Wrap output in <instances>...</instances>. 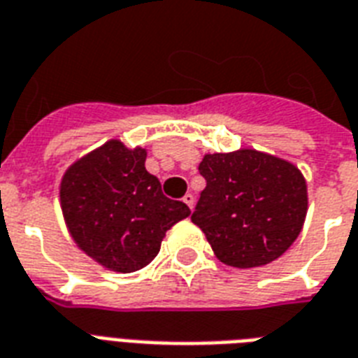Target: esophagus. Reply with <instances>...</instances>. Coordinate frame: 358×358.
Returning a JSON list of instances; mask_svg holds the SVG:
<instances>
[{
	"instance_id": "obj_1",
	"label": "esophagus",
	"mask_w": 358,
	"mask_h": 358,
	"mask_svg": "<svg viewBox=\"0 0 358 358\" xmlns=\"http://www.w3.org/2000/svg\"><path fill=\"white\" fill-rule=\"evenodd\" d=\"M182 201H185V203H187L188 207H190V209H194V201H196V199H194L192 194L188 192L187 196H185V198H182Z\"/></svg>"
}]
</instances>
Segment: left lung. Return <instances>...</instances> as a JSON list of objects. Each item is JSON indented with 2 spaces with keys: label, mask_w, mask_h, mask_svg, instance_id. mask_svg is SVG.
Wrapping results in <instances>:
<instances>
[{
  "label": "left lung",
  "mask_w": 358,
  "mask_h": 358,
  "mask_svg": "<svg viewBox=\"0 0 358 358\" xmlns=\"http://www.w3.org/2000/svg\"><path fill=\"white\" fill-rule=\"evenodd\" d=\"M207 187L192 222L229 267H262L278 259L303 229L306 181L297 166L256 149L205 155Z\"/></svg>",
  "instance_id": "left-lung-1"
}]
</instances>
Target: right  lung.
Listing matches in <instances>:
<instances>
[{"instance_id":"obj_1","label":"right lung","mask_w":358,"mask_h":358,"mask_svg":"<svg viewBox=\"0 0 358 358\" xmlns=\"http://www.w3.org/2000/svg\"><path fill=\"white\" fill-rule=\"evenodd\" d=\"M148 151L110 140L66 168L59 201L66 229L108 271L134 273L153 262L166 231L190 215L166 198L145 170Z\"/></svg>"}]
</instances>
